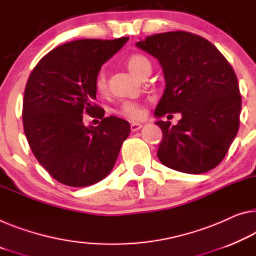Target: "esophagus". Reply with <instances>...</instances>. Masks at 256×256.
I'll return each instance as SVG.
<instances>
[{"mask_svg":"<svg viewBox=\"0 0 256 256\" xmlns=\"http://www.w3.org/2000/svg\"><path fill=\"white\" fill-rule=\"evenodd\" d=\"M142 127H143V126H142L140 124H137V122H132V124H130V129H132V132L140 130V129Z\"/></svg>","mask_w":256,"mask_h":256,"instance_id":"esophagus-1","label":"esophagus"}]
</instances>
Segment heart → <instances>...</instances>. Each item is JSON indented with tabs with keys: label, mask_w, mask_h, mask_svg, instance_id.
Listing matches in <instances>:
<instances>
[{
	"label": "heart",
	"mask_w": 256,
	"mask_h": 256,
	"mask_svg": "<svg viewBox=\"0 0 256 256\" xmlns=\"http://www.w3.org/2000/svg\"><path fill=\"white\" fill-rule=\"evenodd\" d=\"M127 66L128 68L130 70L137 76H142L145 70L148 68H151V64L148 60L143 54H132L130 57L127 60ZM95 88L97 92L103 94L105 92L106 88H108V81H106V74L104 70H100L96 74L95 78ZM118 113L120 116L127 118L129 120H140L145 116V108L140 103H136V102H124V103L121 104V106L118 108Z\"/></svg>",
	"instance_id": "obj_1"
}]
</instances>
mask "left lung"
<instances>
[{
	"instance_id": "left-lung-1",
	"label": "left lung",
	"mask_w": 256,
	"mask_h": 256,
	"mask_svg": "<svg viewBox=\"0 0 256 256\" xmlns=\"http://www.w3.org/2000/svg\"><path fill=\"white\" fill-rule=\"evenodd\" d=\"M136 46L156 58L164 70L166 88L154 116H182L175 126L156 122L162 130L160 162L186 174L215 168L239 129L242 97L229 62L213 43L182 30L151 35Z\"/></svg>"
}]
</instances>
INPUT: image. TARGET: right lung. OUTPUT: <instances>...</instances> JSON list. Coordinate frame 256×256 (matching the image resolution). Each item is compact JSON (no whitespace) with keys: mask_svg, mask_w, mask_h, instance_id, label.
<instances>
[{"mask_svg":"<svg viewBox=\"0 0 256 256\" xmlns=\"http://www.w3.org/2000/svg\"><path fill=\"white\" fill-rule=\"evenodd\" d=\"M129 38L72 41L57 46L38 62L26 84L22 124L33 154L54 180L73 188L100 182L114 167L130 124L105 118L97 106L95 78L102 65ZM87 112L101 119L86 126Z\"/></svg>","mask_w":256,"mask_h":256,"instance_id":"1","label":"right lung"}]
</instances>
